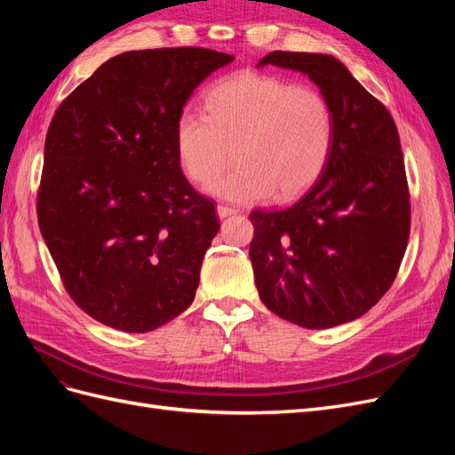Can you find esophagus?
Segmentation results:
<instances>
[{
    "instance_id": "34e87169",
    "label": "esophagus",
    "mask_w": 455,
    "mask_h": 455,
    "mask_svg": "<svg viewBox=\"0 0 455 455\" xmlns=\"http://www.w3.org/2000/svg\"><path fill=\"white\" fill-rule=\"evenodd\" d=\"M216 212H218L220 218H228V216H231V214H235L237 209H231V206H226V204H218V206H216Z\"/></svg>"
}]
</instances>
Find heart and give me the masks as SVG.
Segmentation results:
<instances>
[{
	"mask_svg": "<svg viewBox=\"0 0 455 455\" xmlns=\"http://www.w3.org/2000/svg\"><path fill=\"white\" fill-rule=\"evenodd\" d=\"M206 116L182 114L176 151L191 182L211 184L233 161L239 164L211 186L231 203L286 201L306 191L326 167L334 148V114L324 96L292 81L235 74L216 84Z\"/></svg>",
	"mask_w": 455,
	"mask_h": 455,
	"instance_id": "1",
	"label": "heart"
}]
</instances>
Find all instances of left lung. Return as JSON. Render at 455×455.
<instances>
[{
    "label": "left lung",
    "mask_w": 455,
    "mask_h": 455,
    "mask_svg": "<svg viewBox=\"0 0 455 455\" xmlns=\"http://www.w3.org/2000/svg\"><path fill=\"white\" fill-rule=\"evenodd\" d=\"M307 76L334 114L323 174L281 211H252L251 261L264 306L321 330L359 319L389 291L408 244L410 196L387 108L332 54L275 51L258 66Z\"/></svg>",
    "instance_id": "left-lung-1"
}]
</instances>
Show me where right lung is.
<instances>
[{
  "instance_id": "add662e5",
  "label": "right lung",
  "mask_w": 455,
  "mask_h": 455,
  "mask_svg": "<svg viewBox=\"0 0 455 455\" xmlns=\"http://www.w3.org/2000/svg\"><path fill=\"white\" fill-rule=\"evenodd\" d=\"M231 60L199 47L121 52L54 114L37 222L94 321L144 334L194 301L220 224L182 174L174 132L189 96Z\"/></svg>"
}]
</instances>
